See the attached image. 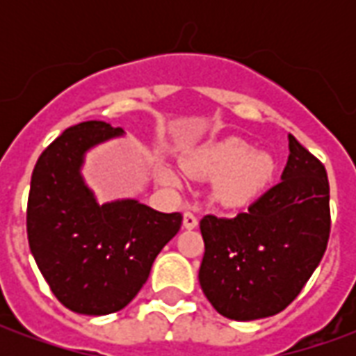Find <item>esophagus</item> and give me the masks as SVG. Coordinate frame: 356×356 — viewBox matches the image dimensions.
<instances>
[{
  "label": "esophagus",
  "instance_id": "esophagus-1",
  "mask_svg": "<svg viewBox=\"0 0 356 356\" xmlns=\"http://www.w3.org/2000/svg\"><path fill=\"white\" fill-rule=\"evenodd\" d=\"M196 225H198V217H196V213L191 211V209H185V213H183V227H185V229H194Z\"/></svg>",
  "mask_w": 356,
  "mask_h": 356
}]
</instances>
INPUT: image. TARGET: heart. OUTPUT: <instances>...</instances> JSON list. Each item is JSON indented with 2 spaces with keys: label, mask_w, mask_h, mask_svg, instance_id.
Wrapping results in <instances>:
<instances>
[{
  "label": "heart",
  "mask_w": 356,
  "mask_h": 356,
  "mask_svg": "<svg viewBox=\"0 0 356 356\" xmlns=\"http://www.w3.org/2000/svg\"><path fill=\"white\" fill-rule=\"evenodd\" d=\"M183 170L196 179H216L213 196L229 208L246 206L265 191L275 173V162L267 152L252 150L240 139H227L194 150L183 158ZM160 181L179 186L175 171L162 168Z\"/></svg>",
  "instance_id": "heart-1"
}]
</instances>
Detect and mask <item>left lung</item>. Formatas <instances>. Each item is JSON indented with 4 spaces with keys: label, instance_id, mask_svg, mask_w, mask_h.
<instances>
[{
    "label": "left lung",
    "instance_id": "obj_1",
    "mask_svg": "<svg viewBox=\"0 0 356 356\" xmlns=\"http://www.w3.org/2000/svg\"><path fill=\"white\" fill-rule=\"evenodd\" d=\"M282 181L232 219L206 216L202 291L231 321L280 313L303 290L326 252L330 185L326 170L293 135Z\"/></svg>",
    "mask_w": 356,
    "mask_h": 356
}]
</instances>
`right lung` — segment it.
Instances as JSON below:
<instances>
[{
	"mask_svg": "<svg viewBox=\"0 0 356 356\" xmlns=\"http://www.w3.org/2000/svg\"><path fill=\"white\" fill-rule=\"evenodd\" d=\"M122 135L95 120L68 127L43 150L30 183V252L55 298L89 316L116 313L139 293L183 221L133 198L97 202L81 175L86 154Z\"/></svg>",
	"mask_w": 356,
	"mask_h": 356,
	"instance_id": "1",
	"label": "right lung"
}]
</instances>
